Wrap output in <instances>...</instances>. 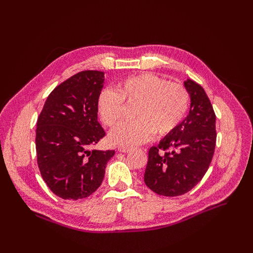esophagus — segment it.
Wrapping results in <instances>:
<instances>
[{"instance_id":"34e87169","label":"esophagus","mask_w":253,"mask_h":253,"mask_svg":"<svg viewBox=\"0 0 253 253\" xmlns=\"http://www.w3.org/2000/svg\"><path fill=\"white\" fill-rule=\"evenodd\" d=\"M117 150L120 152H122V153H127V152H130L132 149L129 148V147H118Z\"/></svg>"}]
</instances>
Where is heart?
<instances>
[{
  "mask_svg": "<svg viewBox=\"0 0 253 253\" xmlns=\"http://www.w3.org/2000/svg\"><path fill=\"white\" fill-rule=\"evenodd\" d=\"M124 101L137 102L133 110L136 120L117 125L110 141L122 147H136L149 141L155 132L164 136L173 131L186 114L189 93L182 84L150 73L128 77L118 83L115 90L100 91L96 109L106 126H115L121 120Z\"/></svg>",
  "mask_w": 253,
  "mask_h": 253,
  "instance_id": "obj_1",
  "label": "heart"
}]
</instances>
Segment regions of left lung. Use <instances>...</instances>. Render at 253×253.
<instances>
[{
  "label": "left lung",
  "mask_w": 253,
  "mask_h": 253,
  "mask_svg": "<svg viewBox=\"0 0 253 253\" xmlns=\"http://www.w3.org/2000/svg\"><path fill=\"white\" fill-rule=\"evenodd\" d=\"M189 114L157 147L149 150L146 185L160 196L176 197L191 190L207 173L216 142L215 113L200 84L187 79Z\"/></svg>",
  "instance_id": "obj_1"
}]
</instances>
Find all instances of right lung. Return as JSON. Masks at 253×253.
I'll return each mask as SVG.
<instances>
[{
	"label": "right lung",
	"mask_w": 253,
	"mask_h": 253,
	"mask_svg": "<svg viewBox=\"0 0 253 253\" xmlns=\"http://www.w3.org/2000/svg\"><path fill=\"white\" fill-rule=\"evenodd\" d=\"M104 73L84 71L58 84L37 122V162L42 178L65 200L87 198L101 186L114 150H91L105 136L96 99Z\"/></svg>",
	"instance_id": "right-lung-1"
}]
</instances>
